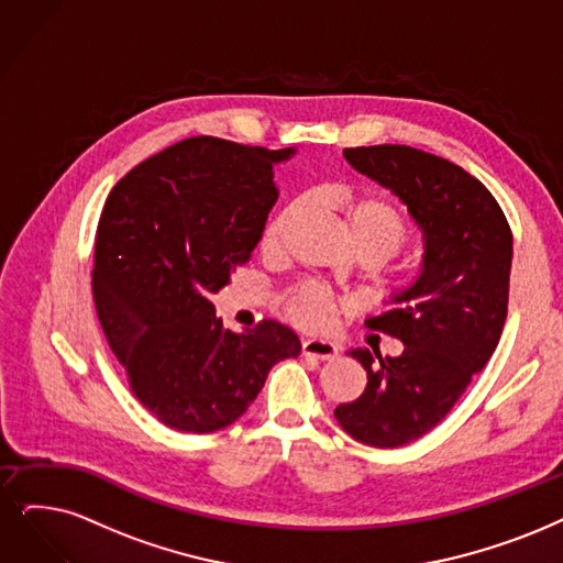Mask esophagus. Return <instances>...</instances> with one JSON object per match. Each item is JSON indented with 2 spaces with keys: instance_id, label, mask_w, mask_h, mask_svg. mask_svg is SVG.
Wrapping results in <instances>:
<instances>
[{
  "instance_id": "1",
  "label": "esophagus",
  "mask_w": 563,
  "mask_h": 563,
  "mask_svg": "<svg viewBox=\"0 0 563 563\" xmlns=\"http://www.w3.org/2000/svg\"><path fill=\"white\" fill-rule=\"evenodd\" d=\"M336 344L325 342V340H305L302 342V353L311 355V357H319V360H332L336 357Z\"/></svg>"
}]
</instances>
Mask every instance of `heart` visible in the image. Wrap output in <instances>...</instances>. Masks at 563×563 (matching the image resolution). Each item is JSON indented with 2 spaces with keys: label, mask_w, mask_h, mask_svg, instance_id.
<instances>
[{
  "label": "heart",
  "mask_w": 563,
  "mask_h": 563,
  "mask_svg": "<svg viewBox=\"0 0 563 563\" xmlns=\"http://www.w3.org/2000/svg\"><path fill=\"white\" fill-rule=\"evenodd\" d=\"M300 210V200L286 206L263 231L265 250H277L282 244L288 221ZM344 219L351 238L355 240L357 250H369L380 261L395 256L404 244L409 242V223L404 214L386 198L378 196H346L344 198ZM351 302L346 298L334 296L330 288L305 282L290 290L286 298V311L290 321L302 328H325L334 311L346 309Z\"/></svg>",
  "instance_id": "1"
}]
</instances>
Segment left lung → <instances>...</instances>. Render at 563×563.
<instances>
[{
	"instance_id": "1",
	"label": "left lung",
	"mask_w": 563,
	"mask_h": 563,
	"mask_svg": "<svg viewBox=\"0 0 563 563\" xmlns=\"http://www.w3.org/2000/svg\"><path fill=\"white\" fill-rule=\"evenodd\" d=\"M346 162L393 189L424 238L418 282L365 321L395 336L401 355L355 349L367 388L334 418L374 448L407 445L448 416L481 372L508 313L512 233L489 189L457 164L409 145L346 147Z\"/></svg>"
}]
</instances>
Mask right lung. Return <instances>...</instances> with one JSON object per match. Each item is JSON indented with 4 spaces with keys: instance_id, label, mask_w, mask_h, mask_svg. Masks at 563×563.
Here are the masks:
<instances>
[{
    "instance_id": "obj_1",
    "label": "right lung",
    "mask_w": 563,
    "mask_h": 563,
    "mask_svg": "<svg viewBox=\"0 0 563 563\" xmlns=\"http://www.w3.org/2000/svg\"><path fill=\"white\" fill-rule=\"evenodd\" d=\"M290 154L194 136L131 168L106 198L97 317L131 393L170 430H223L273 365L300 355L298 334L279 321L233 332L210 302L250 263L279 196L273 168Z\"/></svg>"
}]
</instances>
